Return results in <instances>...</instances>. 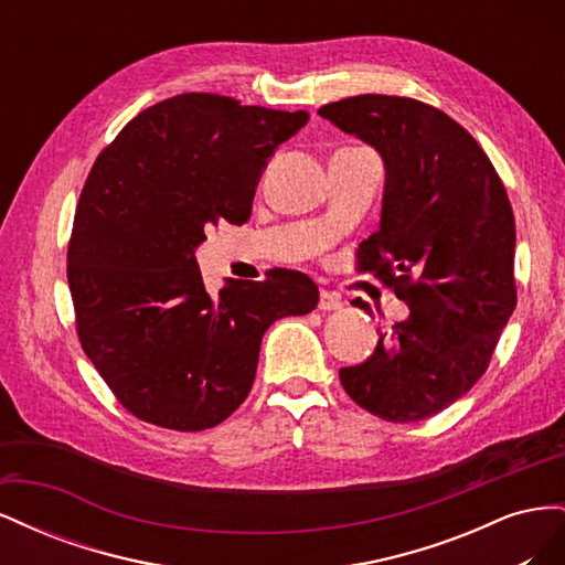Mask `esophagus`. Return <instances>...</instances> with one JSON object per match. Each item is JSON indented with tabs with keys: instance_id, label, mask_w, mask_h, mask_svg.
Wrapping results in <instances>:
<instances>
[{
	"instance_id": "1",
	"label": "esophagus",
	"mask_w": 565,
	"mask_h": 565,
	"mask_svg": "<svg viewBox=\"0 0 565 565\" xmlns=\"http://www.w3.org/2000/svg\"><path fill=\"white\" fill-rule=\"evenodd\" d=\"M341 306H344V303H341L339 295L328 292V289H322V292H320V301H318V309H320V311H339Z\"/></svg>"
}]
</instances>
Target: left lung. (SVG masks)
<instances>
[{"label": "left lung", "mask_w": 565, "mask_h": 565, "mask_svg": "<svg viewBox=\"0 0 565 565\" xmlns=\"http://www.w3.org/2000/svg\"><path fill=\"white\" fill-rule=\"evenodd\" d=\"M370 143L386 167L380 231L358 247L409 306L365 363L341 367L349 396L386 422H419L483 377L516 309V226L504 183L473 136L443 110L386 94L318 110ZM358 309L370 313L361 299Z\"/></svg>", "instance_id": "8db88e82"}]
</instances>
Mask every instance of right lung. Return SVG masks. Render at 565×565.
Segmentation results:
<instances>
[{"mask_svg": "<svg viewBox=\"0 0 565 565\" xmlns=\"http://www.w3.org/2000/svg\"><path fill=\"white\" fill-rule=\"evenodd\" d=\"M309 113L179 94L100 150L77 202L67 285L84 353L119 405L174 431L212 429L254 384L262 337L316 309L318 287L273 268L262 282L204 289V231L245 224L268 158Z\"/></svg>", "mask_w": 565, "mask_h": 565, "instance_id": "right-lung-1", "label": "right lung"}]
</instances>
